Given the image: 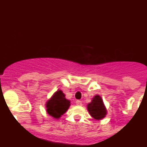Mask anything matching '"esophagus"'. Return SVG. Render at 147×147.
<instances>
[{"label": "esophagus", "mask_w": 147, "mask_h": 147, "mask_svg": "<svg viewBox=\"0 0 147 147\" xmlns=\"http://www.w3.org/2000/svg\"><path fill=\"white\" fill-rule=\"evenodd\" d=\"M75 103H76V104L78 105V106H82V101H80V100H77V101H75Z\"/></svg>", "instance_id": "34e87169"}]
</instances>
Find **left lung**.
<instances>
[{
	"label": "left lung",
	"mask_w": 147,
	"mask_h": 147,
	"mask_svg": "<svg viewBox=\"0 0 147 147\" xmlns=\"http://www.w3.org/2000/svg\"><path fill=\"white\" fill-rule=\"evenodd\" d=\"M87 109L90 115L96 120H101L106 115V109L100 96L94 97L92 102L87 105Z\"/></svg>",
	"instance_id": "obj_1"
}]
</instances>
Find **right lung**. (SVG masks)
<instances>
[{
    "mask_svg": "<svg viewBox=\"0 0 147 147\" xmlns=\"http://www.w3.org/2000/svg\"><path fill=\"white\" fill-rule=\"evenodd\" d=\"M70 101L66 99L65 94L58 90L46 103V111L55 118H59L67 111L70 106Z\"/></svg>",
    "mask_w": 147,
    "mask_h": 147,
    "instance_id": "obj_1",
    "label": "right lung"
}]
</instances>
